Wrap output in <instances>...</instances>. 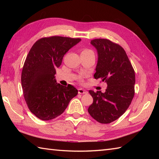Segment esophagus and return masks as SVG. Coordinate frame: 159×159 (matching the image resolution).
Here are the masks:
<instances>
[{
    "instance_id": "obj_1",
    "label": "esophagus",
    "mask_w": 159,
    "mask_h": 159,
    "mask_svg": "<svg viewBox=\"0 0 159 159\" xmlns=\"http://www.w3.org/2000/svg\"><path fill=\"white\" fill-rule=\"evenodd\" d=\"M78 93H79V94H84V93H87V92L84 89L79 88V89H78Z\"/></svg>"
}]
</instances>
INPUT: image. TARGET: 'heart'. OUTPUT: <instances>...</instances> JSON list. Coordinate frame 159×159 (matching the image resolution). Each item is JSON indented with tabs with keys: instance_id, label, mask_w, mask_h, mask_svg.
Instances as JSON below:
<instances>
[{
	"instance_id": "b5f03b06",
	"label": "heart",
	"mask_w": 159,
	"mask_h": 159,
	"mask_svg": "<svg viewBox=\"0 0 159 159\" xmlns=\"http://www.w3.org/2000/svg\"><path fill=\"white\" fill-rule=\"evenodd\" d=\"M81 53H85V54H89V53H93V50H92L91 49L89 48H84L82 50V52Z\"/></svg>"
}]
</instances>
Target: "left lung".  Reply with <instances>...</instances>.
<instances>
[{"mask_svg":"<svg viewBox=\"0 0 159 159\" xmlns=\"http://www.w3.org/2000/svg\"><path fill=\"white\" fill-rule=\"evenodd\" d=\"M91 43L97 49L98 59L94 74L107 84L106 92L89 90L93 103L88 112L101 124H109L125 113L134 95L135 73L124 48L107 39H94Z\"/></svg>","mask_w":159,"mask_h":159,"instance_id":"obj_1","label":"left lung"}]
</instances>
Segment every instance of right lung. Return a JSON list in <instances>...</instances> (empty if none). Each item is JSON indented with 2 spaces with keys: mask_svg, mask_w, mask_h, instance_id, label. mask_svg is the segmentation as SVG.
I'll use <instances>...</instances> for the list:
<instances>
[{
  "mask_svg": "<svg viewBox=\"0 0 159 159\" xmlns=\"http://www.w3.org/2000/svg\"><path fill=\"white\" fill-rule=\"evenodd\" d=\"M80 40L46 37L38 39L30 49L22 67L21 83L29 109L39 119L50 120L60 116L78 94L72 85L57 84L55 75L64 55Z\"/></svg>",
  "mask_w": 159,
  "mask_h": 159,
  "instance_id": "obj_1",
  "label": "right lung"
}]
</instances>
